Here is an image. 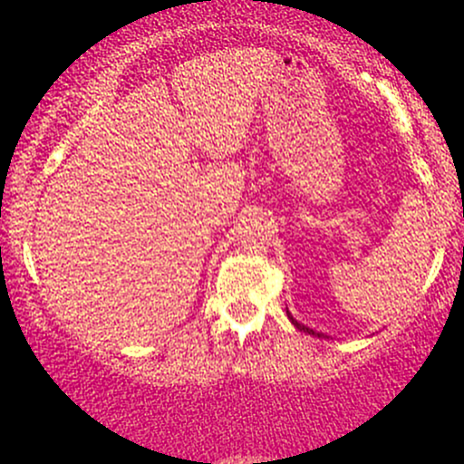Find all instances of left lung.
<instances>
[{"label":"left lung","instance_id":"obj_1","mask_svg":"<svg viewBox=\"0 0 464 464\" xmlns=\"http://www.w3.org/2000/svg\"><path fill=\"white\" fill-rule=\"evenodd\" d=\"M287 316H290V321H292V324H295L296 329H301V332H307V334H312V335H323V334H318V332H314V329H310V327H305V324L303 323H299L296 321V318H292V314L287 312Z\"/></svg>","mask_w":464,"mask_h":464}]
</instances>
